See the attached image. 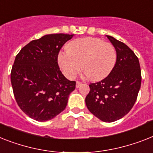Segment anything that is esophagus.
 I'll return each mask as SVG.
<instances>
[{"label": "esophagus", "mask_w": 153, "mask_h": 153, "mask_svg": "<svg viewBox=\"0 0 153 153\" xmlns=\"http://www.w3.org/2000/svg\"><path fill=\"white\" fill-rule=\"evenodd\" d=\"M82 85V83L81 82H76V88H79L81 86V85Z\"/></svg>", "instance_id": "esophagus-1"}]
</instances>
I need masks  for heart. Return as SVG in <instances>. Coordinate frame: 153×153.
<instances>
[{
    "label": "heart",
    "instance_id": "heart-1",
    "mask_svg": "<svg viewBox=\"0 0 153 153\" xmlns=\"http://www.w3.org/2000/svg\"><path fill=\"white\" fill-rule=\"evenodd\" d=\"M57 61L68 79L75 78L82 63L84 75L91 80L100 81L108 76L115 68L117 52L110 43L100 38L88 37L73 41L69 48L59 51Z\"/></svg>",
    "mask_w": 153,
    "mask_h": 153
}]
</instances>
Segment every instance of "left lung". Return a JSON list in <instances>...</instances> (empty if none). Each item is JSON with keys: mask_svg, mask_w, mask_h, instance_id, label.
<instances>
[{"mask_svg": "<svg viewBox=\"0 0 153 153\" xmlns=\"http://www.w3.org/2000/svg\"><path fill=\"white\" fill-rule=\"evenodd\" d=\"M117 52V61L108 76L90 83L85 97L89 111L101 121H116L131 110L141 84L138 58L126 45L106 35Z\"/></svg>", "mask_w": 153, "mask_h": 153, "instance_id": "8db88e82", "label": "left lung"}]
</instances>
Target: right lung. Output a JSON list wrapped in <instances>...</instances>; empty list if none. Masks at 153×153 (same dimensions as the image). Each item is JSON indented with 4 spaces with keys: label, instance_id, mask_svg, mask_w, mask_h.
Returning <instances> with one entry per match:
<instances>
[{
    "label": "right lung",
    "instance_id": "right-lung-1",
    "mask_svg": "<svg viewBox=\"0 0 153 153\" xmlns=\"http://www.w3.org/2000/svg\"><path fill=\"white\" fill-rule=\"evenodd\" d=\"M74 34L52 33L33 40L17 54L11 72L19 107L37 121L50 120L64 111L76 82L59 70L57 56Z\"/></svg>",
    "mask_w": 153,
    "mask_h": 153
}]
</instances>
